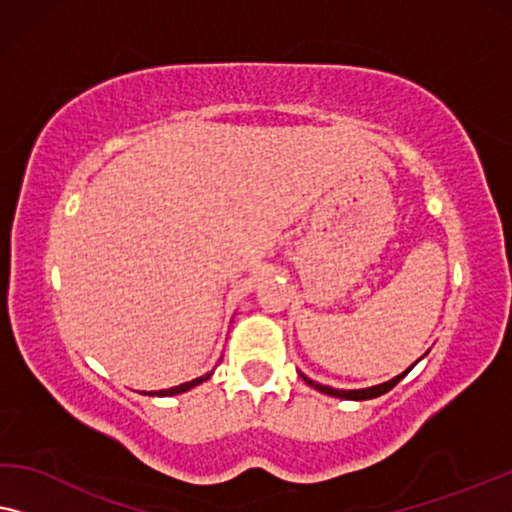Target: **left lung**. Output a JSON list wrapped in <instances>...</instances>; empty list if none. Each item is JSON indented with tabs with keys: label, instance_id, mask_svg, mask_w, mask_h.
Wrapping results in <instances>:
<instances>
[{
	"label": "left lung",
	"instance_id": "1",
	"mask_svg": "<svg viewBox=\"0 0 512 512\" xmlns=\"http://www.w3.org/2000/svg\"><path fill=\"white\" fill-rule=\"evenodd\" d=\"M429 352V350H427ZM427 352H424V355H427ZM422 355V357H424ZM420 357V359H422ZM420 359H417V362H420ZM415 362V364H417ZM413 364V366H415ZM413 366H408L406 371L403 373H399V376H394L392 380H387V383H380V385H373V387H362V390H336V387H329V385H320V383H315V380H311L308 376H304V373L299 371V376L304 378V383L306 385H311L313 390H318V392H322V394H329V397H338V399H350V401H364V399H376V397H380V394H385V392H390L394 385L399 383V380L406 376V373L413 369Z\"/></svg>",
	"mask_w": 512,
	"mask_h": 512
}]
</instances>
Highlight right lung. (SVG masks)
Listing matches in <instances>:
<instances>
[{"instance_id":"add662e5","label":"right lung","mask_w":512,"mask_h":512,"mask_svg":"<svg viewBox=\"0 0 512 512\" xmlns=\"http://www.w3.org/2000/svg\"><path fill=\"white\" fill-rule=\"evenodd\" d=\"M211 376H213V371H208V373H204V376H199V378H194V380H187V383H183V385L169 387V390L141 392V394H150V397H174V394H183V392H187V390H192V387H197V385H201V383H206V380L211 378Z\"/></svg>"}]
</instances>
